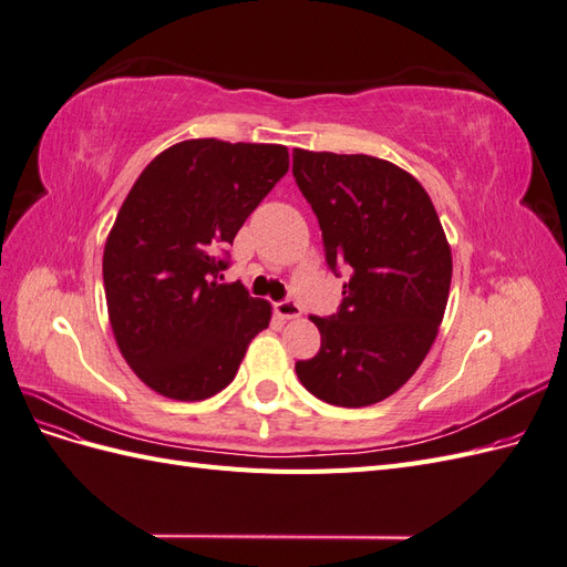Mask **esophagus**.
<instances>
[{
    "label": "esophagus",
    "instance_id": "esophagus-1",
    "mask_svg": "<svg viewBox=\"0 0 567 567\" xmlns=\"http://www.w3.org/2000/svg\"><path fill=\"white\" fill-rule=\"evenodd\" d=\"M274 312H277L281 319H298L302 315L300 305L293 302V300H284V302H277L274 305Z\"/></svg>",
    "mask_w": 567,
    "mask_h": 567
}]
</instances>
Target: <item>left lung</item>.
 <instances>
[{"mask_svg": "<svg viewBox=\"0 0 567 567\" xmlns=\"http://www.w3.org/2000/svg\"><path fill=\"white\" fill-rule=\"evenodd\" d=\"M293 177L319 219L326 262L350 267L340 312L310 317L317 357L296 364L315 398L359 409L416 373L437 338L452 248L416 177L364 153L293 148Z\"/></svg>", "mask_w": 567, "mask_h": 567, "instance_id": "obj_1", "label": "left lung"}]
</instances>
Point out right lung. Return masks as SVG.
<instances>
[{"label":"right lung","instance_id":"obj_1","mask_svg":"<svg viewBox=\"0 0 567 567\" xmlns=\"http://www.w3.org/2000/svg\"><path fill=\"white\" fill-rule=\"evenodd\" d=\"M288 173L281 144L186 140L165 148L120 205L104 288L120 354L151 390L198 402L225 390L271 305L217 284L219 250Z\"/></svg>","mask_w":567,"mask_h":567}]
</instances>
